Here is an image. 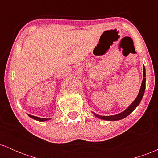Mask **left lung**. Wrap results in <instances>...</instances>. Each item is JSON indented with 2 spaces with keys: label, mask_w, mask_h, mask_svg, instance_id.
I'll use <instances>...</instances> for the list:
<instances>
[{
  "label": "left lung",
  "mask_w": 158,
  "mask_h": 158,
  "mask_svg": "<svg viewBox=\"0 0 158 158\" xmlns=\"http://www.w3.org/2000/svg\"><path fill=\"white\" fill-rule=\"evenodd\" d=\"M145 77H146V70H145V67L143 66V79L142 85H141L140 90H139L138 95H137V97L135 99V100L131 103V106L128 107L126 110H125L124 111L122 112V113L116 114V115H113V116H101V115H99V114L94 113V115H95L97 117H98V118L101 119L110 120V121L122 119L123 118H125V117H126L127 116L129 115V114H131L136 108H137V106L139 104V102H140L141 99H142V98L143 97V94H144V92H145V88H146V78Z\"/></svg>",
  "instance_id": "left-lung-1"
}]
</instances>
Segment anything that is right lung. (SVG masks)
<instances>
[{"label":"right lung","mask_w":158,"mask_h":158,"mask_svg":"<svg viewBox=\"0 0 158 158\" xmlns=\"http://www.w3.org/2000/svg\"><path fill=\"white\" fill-rule=\"evenodd\" d=\"M29 117H31V118H32V119H35V120H38V121H46V120H48V119H50L49 118H40V117H34V116L30 115V114H29Z\"/></svg>","instance_id":"obj_1"}]
</instances>
